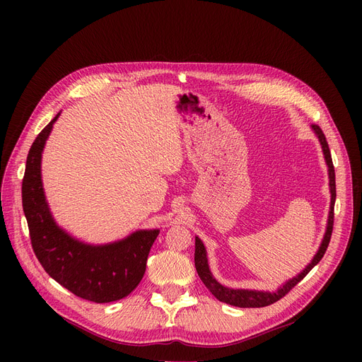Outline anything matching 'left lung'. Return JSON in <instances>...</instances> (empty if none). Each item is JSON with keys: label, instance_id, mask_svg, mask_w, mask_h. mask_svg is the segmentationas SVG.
<instances>
[{"label": "left lung", "instance_id": "1", "mask_svg": "<svg viewBox=\"0 0 362 362\" xmlns=\"http://www.w3.org/2000/svg\"><path fill=\"white\" fill-rule=\"evenodd\" d=\"M311 129L315 133V136L322 149V156H325V160H326L327 173H329V187H330V210H329V217H327V224H326V232H325V236H322V240L318 246V251L315 252L313 259L308 262V265H305V269H303L300 273H298L295 277L280 284L276 291L270 292V291H255V289H232V288L223 286L221 283H218L214 279V276L210 270V265H208L205 246H204L202 240L198 236H195V269L198 272V276L201 277V280L206 286V289L210 291L218 300L229 303V305H233V307H239V308H259V307L272 305V303H274L276 300H279L280 298L286 295L293 286H296V284L320 262L322 255H325L327 246H329V242H330V238H332V230H333V208H334V201H336L334 167H333L332 154H330L329 144L326 141L325 133H322V130L317 124H313Z\"/></svg>", "mask_w": 362, "mask_h": 362}]
</instances>
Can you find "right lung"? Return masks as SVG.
I'll return each instance as SVG.
<instances>
[{
    "label": "right lung",
    "mask_w": 362,
    "mask_h": 362,
    "mask_svg": "<svg viewBox=\"0 0 362 362\" xmlns=\"http://www.w3.org/2000/svg\"><path fill=\"white\" fill-rule=\"evenodd\" d=\"M60 112L32 144L22 185L23 211L32 248L44 270L76 296L97 303L127 296L142 280L158 229H144L104 245L82 242L57 224L45 198L41 163L47 139Z\"/></svg>",
    "instance_id": "1"
}]
</instances>
